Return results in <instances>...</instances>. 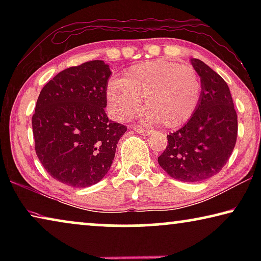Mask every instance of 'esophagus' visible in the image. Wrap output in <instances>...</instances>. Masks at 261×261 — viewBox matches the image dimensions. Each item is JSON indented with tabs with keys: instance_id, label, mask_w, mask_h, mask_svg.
<instances>
[{
	"instance_id": "1",
	"label": "esophagus",
	"mask_w": 261,
	"mask_h": 261,
	"mask_svg": "<svg viewBox=\"0 0 261 261\" xmlns=\"http://www.w3.org/2000/svg\"><path fill=\"white\" fill-rule=\"evenodd\" d=\"M132 129H134L137 134H139V135H141V136H148L149 134H151V132H149L148 130H146V129H143V127H140V126H132Z\"/></svg>"
}]
</instances>
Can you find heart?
Masks as SVG:
<instances>
[{"instance_id": "1", "label": "heart", "mask_w": 261, "mask_h": 261, "mask_svg": "<svg viewBox=\"0 0 261 261\" xmlns=\"http://www.w3.org/2000/svg\"><path fill=\"white\" fill-rule=\"evenodd\" d=\"M112 113L127 120L140 109L144 120L165 127L184 124L199 105L201 81L196 70L176 62L156 60L131 67L124 78L110 81L106 90Z\"/></svg>"}]
</instances>
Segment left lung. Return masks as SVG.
I'll list each match as a JSON object with an SVG mask.
<instances>
[{"label":"left lung","mask_w":261,"mask_h":261,"mask_svg":"<svg viewBox=\"0 0 261 261\" xmlns=\"http://www.w3.org/2000/svg\"><path fill=\"white\" fill-rule=\"evenodd\" d=\"M191 64L201 81L196 112L174 134L158 162L182 182H201L219 173L230 158L237 139V114L230 90L220 74L198 59Z\"/></svg>","instance_id":"8db88e82"}]
</instances>
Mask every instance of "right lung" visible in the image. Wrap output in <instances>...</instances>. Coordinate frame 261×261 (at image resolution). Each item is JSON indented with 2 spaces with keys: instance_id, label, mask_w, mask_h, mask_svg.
<instances>
[{
  "instance_id": "1",
  "label": "right lung",
  "mask_w": 261,
  "mask_h": 261,
  "mask_svg": "<svg viewBox=\"0 0 261 261\" xmlns=\"http://www.w3.org/2000/svg\"><path fill=\"white\" fill-rule=\"evenodd\" d=\"M110 74L103 61H90L57 73L39 94L32 117L35 153L47 173L69 187L100 182L126 131L105 112Z\"/></svg>"
}]
</instances>
